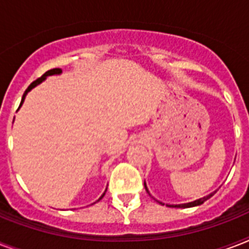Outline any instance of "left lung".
I'll list each match as a JSON object with an SVG mask.
<instances>
[{"label":"left lung","instance_id":"8db88e82","mask_svg":"<svg viewBox=\"0 0 249 249\" xmlns=\"http://www.w3.org/2000/svg\"><path fill=\"white\" fill-rule=\"evenodd\" d=\"M144 189H146V191L148 193V189H147V186H146V182H144ZM214 193H216V191H214ZM214 193H211L209 195H207V196L200 197V199H196V200H194V201H190V203H183V204H166V207H172V208H191V207H197V205L203 204L205 200H208L209 197H212L213 195H214ZM156 201H159V200H156ZM159 203L160 204L164 205V203H161V201H159Z\"/></svg>","mask_w":249,"mask_h":249}]
</instances>
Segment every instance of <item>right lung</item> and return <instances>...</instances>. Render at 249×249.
<instances>
[{
  "mask_svg": "<svg viewBox=\"0 0 249 249\" xmlns=\"http://www.w3.org/2000/svg\"><path fill=\"white\" fill-rule=\"evenodd\" d=\"M60 73H62V70H60V68H53V70H50V71L45 72L44 75L41 76L40 79H37L36 81H33V83L31 84V85H29L28 88H27V90H25V91H24V94H23V97H21V102H20V106H19V108H20V107H21V105H23V102H24V99H25V95H27V94H28L29 91H31V90L33 89V88H36L37 85H40V84L42 83V81H45V80H46V77H49V76L60 75ZM19 108H18V109H19ZM106 191H107V189L105 190V193L102 194V195H101V197H99V199H98L97 201H99V200H101V199H102V197L105 196Z\"/></svg>",
  "mask_w": 249,
  "mask_h": 249,
  "instance_id": "obj_1",
  "label": "right lung"
}]
</instances>
